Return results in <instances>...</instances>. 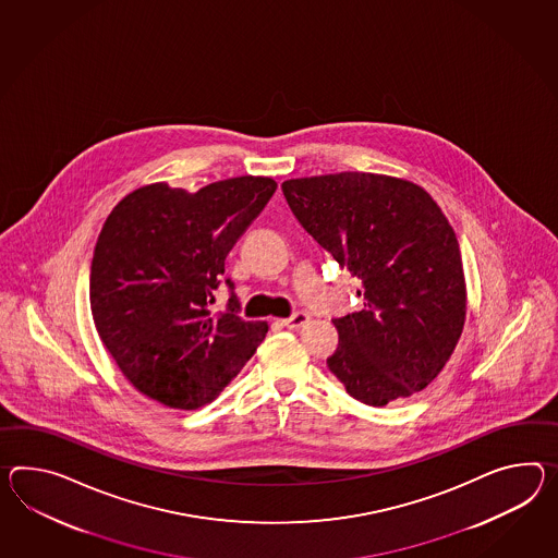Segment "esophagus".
<instances>
[{
  "mask_svg": "<svg viewBox=\"0 0 558 558\" xmlns=\"http://www.w3.org/2000/svg\"><path fill=\"white\" fill-rule=\"evenodd\" d=\"M308 320H311V316H308L306 313H302V311H299V313H294L292 316L284 318V320H282V327L292 328V330H299V328L304 327Z\"/></svg>",
  "mask_w": 558,
  "mask_h": 558,
  "instance_id": "1",
  "label": "esophagus"
}]
</instances>
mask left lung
I'll return each mask as SVG.
<instances>
[{
    "mask_svg": "<svg viewBox=\"0 0 558 558\" xmlns=\"http://www.w3.org/2000/svg\"><path fill=\"white\" fill-rule=\"evenodd\" d=\"M282 191L300 226L363 282V311L332 320L330 373L373 408L425 389L465 318L460 244L441 209L415 183L373 173L290 179Z\"/></svg>",
    "mask_w": 558,
    "mask_h": 558,
    "instance_id": "obj_1",
    "label": "left lung"
}]
</instances>
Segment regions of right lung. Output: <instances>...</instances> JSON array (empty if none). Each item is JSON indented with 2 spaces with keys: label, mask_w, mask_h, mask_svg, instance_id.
Here are the masks:
<instances>
[{
  "label": "right lung",
  "mask_w": 558,
  "mask_h": 558,
  "mask_svg": "<svg viewBox=\"0 0 558 558\" xmlns=\"http://www.w3.org/2000/svg\"><path fill=\"white\" fill-rule=\"evenodd\" d=\"M270 178L226 179L197 193L155 183L110 211L90 268L100 340L141 393L173 409L209 403L256 353L266 323L240 316L226 256L270 202ZM226 283L231 300L210 313Z\"/></svg>",
  "instance_id": "obj_1"
}]
</instances>
